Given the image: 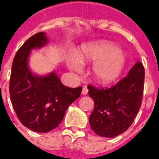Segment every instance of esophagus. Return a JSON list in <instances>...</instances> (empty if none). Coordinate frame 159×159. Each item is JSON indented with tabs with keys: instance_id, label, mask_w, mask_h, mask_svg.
<instances>
[{
	"instance_id": "esophagus-1",
	"label": "esophagus",
	"mask_w": 159,
	"mask_h": 159,
	"mask_svg": "<svg viewBox=\"0 0 159 159\" xmlns=\"http://www.w3.org/2000/svg\"><path fill=\"white\" fill-rule=\"evenodd\" d=\"M87 92H88V89H87V88L86 87H83V88H82V95H87Z\"/></svg>"
}]
</instances>
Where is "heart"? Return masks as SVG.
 Wrapping results in <instances>:
<instances>
[{
    "mask_svg": "<svg viewBox=\"0 0 159 159\" xmlns=\"http://www.w3.org/2000/svg\"><path fill=\"white\" fill-rule=\"evenodd\" d=\"M85 62L94 63L92 69L94 81L99 84L109 85L118 80L123 73L126 55L111 41H92L81 47L77 58H67L68 67L76 72L82 70V63Z\"/></svg>",
    "mask_w": 159,
    "mask_h": 159,
    "instance_id": "heart-1",
    "label": "heart"
}]
</instances>
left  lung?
Wrapping results in <instances>:
<instances>
[{
    "mask_svg": "<svg viewBox=\"0 0 159 159\" xmlns=\"http://www.w3.org/2000/svg\"><path fill=\"white\" fill-rule=\"evenodd\" d=\"M144 67L137 62L127 77L111 88H97L88 85V94L94 101L89 117L91 128L102 137L113 138L129 129L142 103Z\"/></svg>",
    "mask_w": 159,
    "mask_h": 159,
    "instance_id": "left-lung-1",
    "label": "left lung"
}]
</instances>
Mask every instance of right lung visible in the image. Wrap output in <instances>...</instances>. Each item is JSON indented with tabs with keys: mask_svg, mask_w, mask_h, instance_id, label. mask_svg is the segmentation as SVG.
<instances>
[{
	"mask_svg": "<svg viewBox=\"0 0 159 159\" xmlns=\"http://www.w3.org/2000/svg\"><path fill=\"white\" fill-rule=\"evenodd\" d=\"M44 32L31 36L14 57L10 79V96L16 114L30 130L47 133L58 126L67 107L80 97L82 87H65L54 72L39 76L31 72V50L45 46Z\"/></svg>",
	"mask_w": 159,
	"mask_h": 159,
	"instance_id": "right-lung-1",
	"label": "right lung"
}]
</instances>
